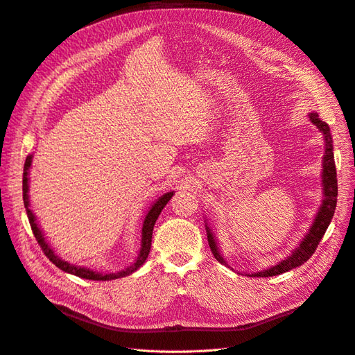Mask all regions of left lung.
<instances>
[{
    "mask_svg": "<svg viewBox=\"0 0 355 355\" xmlns=\"http://www.w3.org/2000/svg\"><path fill=\"white\" fill-rule=\"evenodd\" d=\"M311 123H313L318 130L324 136V155H323V168H321V185H323V200L318 207V211L314 218L313 225H311L308 232L305 234L304 240L299 243L296 249L290 253L283 261L275 263L274 266L266 268V270L245 274L249 277H272V275H280L290 270H293L296 266H300L305 263L313 253L315 252L318 243L323 239V235L327 230V227L331 222L333 214H335L336 209V201H338V179H336V167H335V157H333V141L330 135L329 125L321 121L318 118L317 112H309L308 114ZM206 222V220H204ZM206 231H207V241L211 249L213 256L216 257V261L223 263L225 266H230L228 262L225 261L223 254L219 250V245L216 241V237L211 232L209 223L206 222ZM231 268V266H230Z\"/></svg>",
    "mask_w": 355,
    "mask_h": 355,
    "instance_id": "left-lung-1",
    "label": "left lung"
}]
</instances>
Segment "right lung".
Instances as JSON below:
<instances>
[{"label": "right lung", "instance_id": "right-lung-1", "mask_svg": "<svg viewBox=\"0 0 355 355\" xmlns=\"http://www.w3.org/2000/svg\"><path fill=\"white\" fill-rule=\"evenodd\" d=\"M32 157L34 155H28L26 161H25V167H24V204H25V209H26V214H28V219L31 223V228L32 232H34L35 239L38 241V244L41 245L42 252L49 257V259L55 263L59 270L65 271L68 274L72 275H77L81 278H85V280H94V282H110V280H116V278H121V277H127L133 274L135 271H137L139 268H141L145 261L148 259V254L149 250H151V241H153V230H154V225L159 216L161 210L166 207V204L168 202V200L173 197V192L175 191H170L166 192V194L161 196L151 207H149L148 213L145 214L144 218V223H142V240H141V249H139V253L136 256V259L128 265L127 268L121 271H116V272H101V271H94L90 270L87 266H80V265H73L68 261H63L60 256H58L55 253V250L51 249V245L47 243L44 234H42L41 228L38 227L37 223V218L35 214L32 213V210L29 209V170L32 166Z\"/></svg>", "mask_w": 355, "mask_h": 355}]
</instances>
